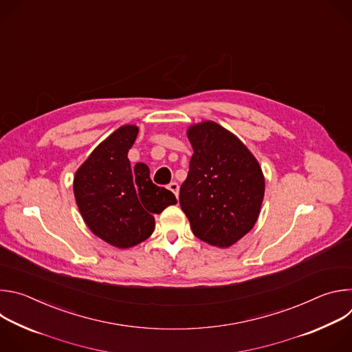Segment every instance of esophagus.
<instances>
[{
  "mask_svg": "<svg viewBox=\"0 0 352 352\" xmlns=\"http://www.w3.org/2000/svg\"><path fill=\"white\" fill-rule=\"evenodd\" d=\"M168 189L178 197V193H179V185L177 184V182H171L170 185H168Z\"/></svg>",
  "mask_w": 352,
  "mask_h": 352,
  "instance_id": "1",
  "label": "esophagus"
}]
</instances>
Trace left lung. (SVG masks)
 Segmentation results:
<instances>
[{
  "label": "left lung",
  "mask_w": 352,
  "mask_h": 352,
  "mask_svg": "<svg viewBox=\"0 0 352 352\" xmlns=\"http://www.w3.org/2000/svg\"><path fill=\"white\" fill-rule=\"evenodd\" d=\"M193 155L179 189L192 232L227 248L254 228L265 196L262 168L249 148L214 121L188 128Z\"/></svg>",
  "instance_id": "1"
}]
</instances>
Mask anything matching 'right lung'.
Segmentation results:
<instances>
[{"instance_id":"1","label":"right lung","mask_w":352,"mask_h":352,"mask_svg":"<svg viewBox=\"0 0 352 352\" xmlns=\"http://www.w3.org/2000/svg\"><path fill=\"white\" fill-rule=\"evenodd\" d=\"M139 128L122 125L100 143L74 177L78 209L89 230L126 249L152 235L155 214L175 205L173 192L150 179L144 163L131 167L128 152Z\"/></svg>"}]
</instances>
